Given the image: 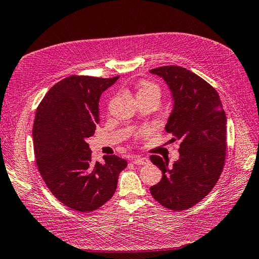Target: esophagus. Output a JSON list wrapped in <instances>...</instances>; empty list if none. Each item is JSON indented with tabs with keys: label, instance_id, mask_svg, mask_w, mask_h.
Here are the masks:
<instances>
[{
	"label": "esophagus",
	"instance_id": "34e87169",
	"mask_svg": "<svg viewBox=\"0 0 259 259\" xmlns=\"http://www.w3.org/2000/svg\"><path fill=\"white\" fill-rule=\"evenodd\" d=\"M132 162L136 164V165H147L149 163L148 158H145V156H134L132 159Z\"/></svg>",
	"mask_w": 259,
	"mask_h": 259
}]
</instances>
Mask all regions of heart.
<instances>
[{"label": "heart", "instance_id": "obj_1", "mask_svg": "<svg viewBox=\"0 0 259 259\" xmlns=\"http://www.w3.org/2000/svg\"><path fill=\"white\" fill-rule=\"evenodd\" d=\"M144 96H154L155 98L160 99L161 91L159 89V86L153 82H149V81L142 82L137 90V97L139 98Z\"/></svg>", "mask_w": 259, "mask_h": 259}]
</instances>
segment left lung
Instances as JSON below:
<instances>
[{
    "label": "left lung",
    "instance_id": "obj_1",
    "mask_svg": "<svg viewBox=\"0 0 259 259\" xmlns=\"http://www.w3.org/2000/svg\"><path fill=\"white\" fill-rule=\"evenodd\" d=\"M150 72L166 82L174 106L165 131L179 140V159L168 166L159 155L150 160L162 179L150 188L156 202L171 210H185L204 199L217 184L226 159L227 119L216 90L190 70L164 66Z\"/></svg>",
    "mask_w": 259,
    "mask_h": 259
}]
</instances>
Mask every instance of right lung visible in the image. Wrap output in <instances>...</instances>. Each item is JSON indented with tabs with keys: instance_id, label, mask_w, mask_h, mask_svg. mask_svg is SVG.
Instances as JSON below:
<instances>
[{
	"instance_id": "1",
	"label": "right lung",
	"mask_w": 259,
	"mask_h": 259,
	"mask_svg": "<svg viewBox=\"0 0 259 259\" xmlns=\"http://www.w3.org/2000/svg\"><path fill=\"white\" fill-rule=\"evenodd\" d=\"M119 75H71L46 93L36 108L32 136L38 171L62 204L77 211L103 206L115 192L126 160L105 155L94 162L86 138L99 123V99Z\"/></svg>"
}]
</instances>
